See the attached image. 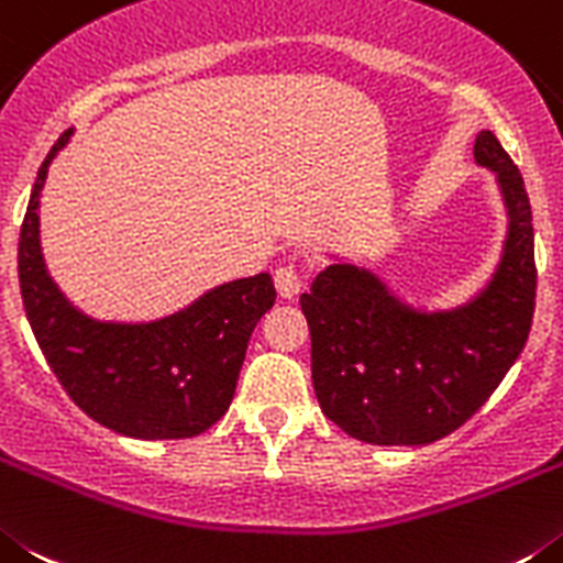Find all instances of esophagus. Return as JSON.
Listing matches in <instances>:
<instances>
[{
    "label": "esophagus",
    "mask_w": 563,
    "mask_h": 563,
    "mask_svg": "<svg viewBox=\"0 0 563 563\" xmlns=\"http://www.w3.org/2000/svg\"><path fill=\"white\" fill-rule=\"evenodd\" d=\"M275 286H277V294H280L283 300H291V297H297L302 288L300 272L294 269L291 263H283V266H277V272H275Z\"/></svg>",
    "instance_id": "esophagus-1"
}]
</instances>
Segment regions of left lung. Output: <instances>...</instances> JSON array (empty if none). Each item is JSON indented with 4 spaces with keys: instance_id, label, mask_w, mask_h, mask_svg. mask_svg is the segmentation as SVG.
<instances>
[{
    "instance_id": "1",
    "label": "left lung",
    "mask_w": 563,
    "mask_h": 563,
    "mask_svg": "<svg viewBox=\"0 0 563 563\" xmlns=\"http://www.w3.org/2000/svg\"><path fill=\"white\" fill-rule=\"evenodd\" d=\"M474 156L496 170L510 216L503 263L477 300L420 313L344 263L319 272L300 297L319 407L364 443L427 445L452 434L488 401L528 342L536 308L528 190L490 131L477 136Z\"/></svg>"
}]
</instances>
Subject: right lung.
I'll list each match as a JSON object with an SVG mask.
<instances>
[{"label":"right lung","instance_id":"1","mask_svg":"<svg viewBox=\"0 0 563 563\" xmlns=\"http://www.w3.org/2000/svg\"><path fill=\"white\" fill-rule=\"evenodd\" d=\"M58 143L42 162L19 235L24 313L55 378L86 415L140 440L194 438L230 409L257 319L275 306L269 275L207 291L185 311L148 325L95 322L49 280L38 246V199Z\"/></svg>","mask_w":563,"mask_h":563}]
</instances>
